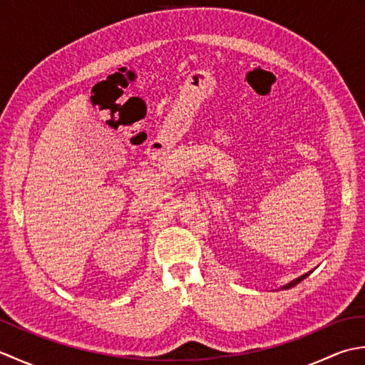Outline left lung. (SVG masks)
Returning <instances> with one entry per match:
<instances>
[{"instance_id": "8db88e82", "label": "left lung", "mask_w": 365, "mask_h": 365, "mask_svg": "<svg viewBox=\"0 0 365 365\" xmlns=\"http://www.w3.org/2000/svg\"><path fill=\"white\" fill-rule=\"evenodd\" d=\"M311 273H312V271H311ZM311 273H307V274H302V276H299L298 279H294V281H292L290 284H287V285H284V287H282V289H284V290H287V289H292V287H294V285H297V284H299V282L302 281V279H306V277H307L309 274H311Z\"/></svg>"}]
</instances>
